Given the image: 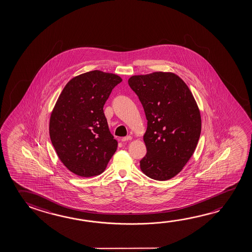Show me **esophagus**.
<instances>
[{
  "label": "esophagus",
  "mask_w": 252,
  "mask_h": 252,
  "mask_svg": "<svg viewBox=\"0 0 252 252\" xmlns=\"http://www.w3.org/2000/svg\"><path fill=\"white\" fill-rule=\"evenodd\" d=\"M131 140H132V136L123 137V138L121 139V141H122V142H126V141Z\"/></svg>",
  "instance_id": "esophagus-1"
}]
</instances>
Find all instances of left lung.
<instances>
[{
  "label": "left lung",
  "instance_id": "left-lung-1",
  "mask_svg": "<svg viewBox=\"0 0 252 252\" xmlns=\"http://www.w3.org/2000/svg\"><path fill=\"white\" fill-rule=\"evenodd\" d=\"M128 84L144 108L147 154L140 169L165 181L181 171L193 155L201 132V116L190 89L171 72L132 75Z\"/></svg>",
  "mask_w": 252,
  "mask_h": 252
}]
</instances>
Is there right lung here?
<instances>
[{
    "instance_id": "right-lung-1",
    "label": "right lung",
    "mask_w": 252,
    "mask_h": 252,
    "mask_svg": "<svg viewBox=\"0 0 252 252\" xmlns=\"http://www.w3.org/2000/svg\"><path fill=\"white\" fill-rule=\"evenodd\" d=\"M117 74L93 70L71 79L50 116L49 134L59 159L71 172L90 178L103 173L118 148L103 113Z\"/></svg>"
}]
</instances>
